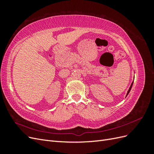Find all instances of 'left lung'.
I'll return each instance as SVG.
<instances>
[{
	"mask_svg": "<svg viewBox=\"0 0 154 154\" xmlns=\"http://www.w3.org/2000/svg\"><path fill=\"white\" fill-rule=\"evenodd\" d=\"M133 83H134V81L132 82V84H131V85H130V88H129V89H128V92H127V95H126V97H127V96H128V94H129V92H130V90H131V88H132V85H133Z\"/></svg>",
	"mask_w": 154,
	"mask_h": 154,
	"instance_id": "1",
	"label": "left lung"
}]
</instances>
